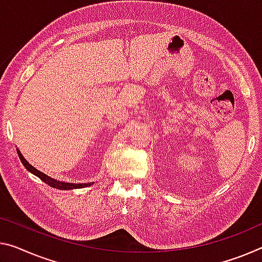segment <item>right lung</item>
<instances>
[{
  "mask_svg": "<svg viewBox=\"0 0 262 262\" xmlns=\"http://www.w3.org/2000/svg\"><path fill=\"white\" fill-rule=\"evenodd\" d=\"M17 154L19 156V160L22 162L24 167L27 168L28 171H30L31 173H34L35 176L39 177L41 181L44 182V183H47L48 185L52 186V188H56V189H59V190H72V189H80V188H85V186H89L91 185V183H82V184H74V183H66V182H60V181H57L55 178H51L48 175H45L39 170H37L35 167H32V165L29 163V162L24 159V156L20 154V151L17 149Z\"/></svg>",
  "mask_w": 262,
  "mask_h": 262,
  "instance_id": "add662e5",
  "label": "right lung"
}]
</instances>
